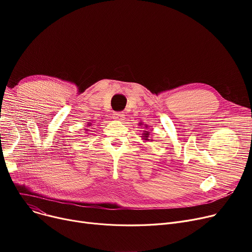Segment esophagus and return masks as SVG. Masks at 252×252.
Here are the masks:
<instances>
[{
	"instance_id": "obj_1",
	"label": "esophagus",
	"mask_w": 252,
	"mask_h": 252,
	"mask_svg": "<svg viewBox=\"0 0 252 252\" xmlns=\"http://www.w3.org/2000/svg\"><path fill=\"white\" fill-rule=\"evenodd\" d=\"M113 118L117 122H124L125 121V114L123 112H116L113 114Z\"/></svg>"
}]
</instances>
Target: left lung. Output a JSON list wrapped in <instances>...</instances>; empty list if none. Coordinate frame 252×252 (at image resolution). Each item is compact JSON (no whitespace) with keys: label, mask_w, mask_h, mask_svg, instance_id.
I'll return each mask as SVG.
<instances>
[{"label":"left lung","mask_w":252,"mask_h":252,"mask_svg":"<svg viewBox=\"0 0 252 252\" xmlns=\"http://www.w3.org/2000/svg\"><path fill=\"white\" fill-rule=\"evenodd\" d=\"M140 126H142L143 124L142 123H140L139 124ZM145 128H148V126L147 125H145ZM142 139L145 141V142H148V141H150V131L149 130H146V129H145V130H143V134H142ZM152 141V140H151Z\"/></svg>","instance_id":"8db88e82"}]
</instances>
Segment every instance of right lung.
Instances as JSON below:
<instances>
[{
	"mask_svg": "<svg viewBox=\"0 0 252 252\" xmlns=\"http://www.w3.org/2000/svg\"><path fill=\"white\" fill-rule=\"evenodd\" d=\"M87 126H92V124H91V123H89ZM85 130H86V131H89V129H88V128H86Z\"/></svg>",
	"mask_w": 252,
	"mask_h": 252,
	"instance_id": "obj_1",
	"label": "right lung"
}]
</instances>
